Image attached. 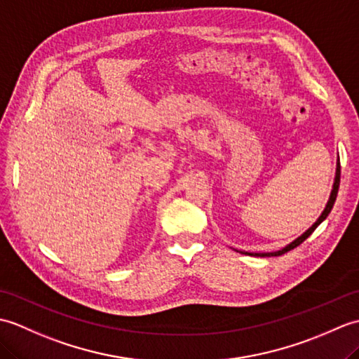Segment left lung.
Instances as JSON below:
<instances>
[{
  "mask_svg": "<svg viewBox=\"0 0 359 359\" xmlns=\"http://www.w3.org/2000/svg\"><path fill=\"white\" fill-rule=\"evenodd\" d=\"M339 180H341V165H339V160H338V166H337V177H334V184H333V189H332V194H330V199H329V203H327V207H325V210L323 211V215H321V217H319L316 222H315V225L311 226V228H309V230L304 233L301 238H297L294 242H292L290 243V245H287L284 250H280V251H276V253H256L255 256H261V257H264V256H280V255H284V253H287V251H290V250H293V248H296L297 245H301V243L306 241L309 236L313 233L316 228H318V225L323 222V220L329 216V212L332 211V208H333V205H334V201H337V196H338V189H339Z\"/></svg>",
  "mask_w": 359,
  "mask_h": 359,
  "instance_id": "obj_1",
  "label": "left lung"
}]
</instances>
